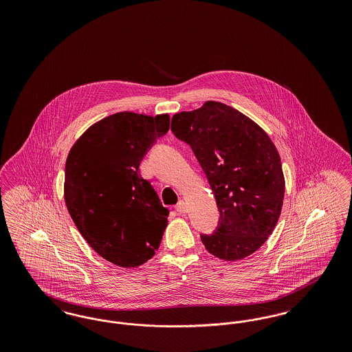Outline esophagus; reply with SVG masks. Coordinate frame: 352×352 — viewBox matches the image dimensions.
I'll list each match as a JSON object with an SVG mask.
<instances>
[{
    "mask_svg": "<svg viewBox=\"0 0 352 352\" xmlns=\"http://www.w3.org/2000/svg\"><path fill=\"white\" fill-rule=\"evenodd\" d=\"M175 210H177L178 214H186L187 212V206H186V203L184 201H179L178 204L175 206Z\"/></svg>",
    "mask_w": 352,
    "mask_h": 352,
    "instance_id": "obj_1",
    "label": "esophagus"
}]
</instances>
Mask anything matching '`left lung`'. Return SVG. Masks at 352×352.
Wrapping results in <instances>:
<instances>
[{
    "mask_svg": "<svg viewBox=\"0 0 352 352\" xmlns=\"http://www.w3.org/2000/svg\"><path fill=\"white\" fill-rule=\"evenodd\" d=\"M171 132L191 146L217 199L219 227L201 234L206 250L224 261L257 251L278 221L285 195L281 158L267 132L219 101L175 113Z\"/></svg>",
    "mask_w": 352,
    "mask_h": 352,
    "instance_id": "8db88e82",
    "label": "left lung"
}]
</instances>
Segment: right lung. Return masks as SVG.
Masks as SVG:
<instances>
[{
  "label": "right lung",
  "instance_id": "obj_1",
  "mask_svg": "<svg viewBox=\"0 0 352 352\" xmlns=\"http://www.w3.org/2000/svg\"><path fill=\"white\" fill-rule=\"evenodd\" d=\"M168 126V113L118 112L91 125L68 153L69 217L91 248L118 267L146 263L166 230L168 210L138 168Z\"/></svg>",
  "mask_w": 352,
  "mask_h": 352
}]
</instances>
